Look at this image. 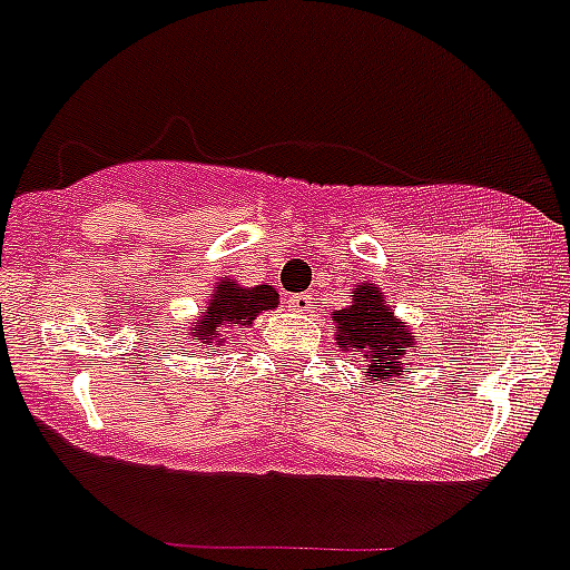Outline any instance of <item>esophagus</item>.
<instances>
[{"label":"esophagus","instance_id":"1","mask_svg":"<svg viewBox=\"0 0 570 570\" xmlns=\"http://www.w3.org/2000/svg\"><path fill=\"white\" fill-rule=\"evenodd\" d=\"M315 309V301H312V295H292L289 297V312H295V315H309V312Z\"/></svg>","mask_w":570,"mask_h":570}]
</instances>
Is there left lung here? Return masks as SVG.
<instances>
[{"mask_svg":"<svg viewBox=\"0 0 570 570\" xmlns=\"http://www.w3.org/2000/svg\"><path fill=\"white\" fill-rule=\"evenodd\" d=\"M337 348L357 351L360 371L368 382H391L411 368V351H419L413 326L396 317V309L385 301L380 284H360L351 289V301L343 309L332 312Z\"/></svg>","mask_w":570,"mask_h":570,"instance_id":"1","label":"left lung"}]
</instances>
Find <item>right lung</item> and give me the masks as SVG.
I'll list each match as a JSON object with an SVG mask.
<instances>
[{
    "label": "right lung",
    "instance_id": "right-lung-1",
    "mask_svg": "<svg viewBox=\"0 0 570 570\" xmlns=\"http://www.w3.org/2000/svg\"><path fill=\"white\" fill-rule=\"evenodd\" d=\"M278 292L269 284L258 286H244L236 278L225 275L222 281H216L210 297L205 301V306L199 309L196 323H190L185 328L188 334L190 348L205 351L210 357V351H222L225 345V334L233 328H249L258 321L261 312H269L278 306Z\"/></svg>",
    "mask_w": 570,
    "mask_h": 570
}]
</instances>
